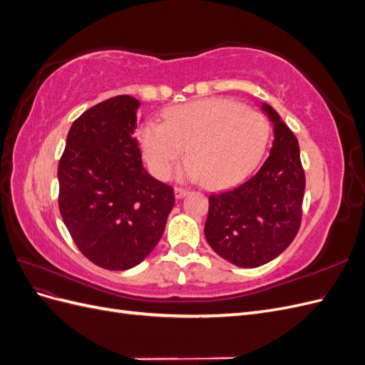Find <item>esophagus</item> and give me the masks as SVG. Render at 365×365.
<instances>
[{"mask_svg":"<svg viewBox=\"0 0 365 365\" xmlns=\"http://www.w3.org/2000/svg\"><path fill=\"white\" fill-rule=\"evenodd\" d=\"M187 193H189V190L182 189V187H175V197H176V200H181V197H184Z\"/></svg>","mask_w":365,"mask_h":365,"instance_id":"34e87169","label":"esophagus"}]
</instances>
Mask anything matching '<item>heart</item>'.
Here are the masks:
<instances>
[{"label": "heart", "mask_w": 365, "mask_h": 365, "mask_svg": "<svg viewBox=\"0 0 365 365\" xmlns=\"http://www.w3.org/2000/svg\"><path fill=\"white\" fill-rule=\"evenodd\" d=\"M271 135L268 118L230 98H204L178 105L164 114V123L148 121L140 141L150 169L169 178L184 148L189 160L181 175L220 189L256 168Z\"/></svg>", "instance_id": "heart-1"}]
</instances>
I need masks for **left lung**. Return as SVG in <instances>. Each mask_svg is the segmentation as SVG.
<instances>
[{
    "label": "left lung",
    "mask_w": 365,
    "mask_h": 365,
    "mask_svg": "<svg viewBox=\"0 0 365 365\" xmlns=\"http://www.w3.org/2000/svg\"><path fill=\"white\" fill-rule=\"evenodd\" d=\"M262 109L274 125L269 157L244 184L210 195L204 228L215 252L242 268L260 267L288 248L303 213L306 178L298 141L275 109Z\"/></svg>",
    "instance_id": "obj_1"
}]
</instances>
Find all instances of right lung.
<instances>
[{
    "instance_id": "1",
    "label": "right lung",
    "mask_w": 365,
    "mask_h": 365,
    "mask_svg": "<svg viewBox=\"0 0 365 365\" xmlns=\"http://www.w3.org/2000/svg\"><path fill=\"white\" fill-rule=\"evenodd\" d=\"M140 102L115 96L74 120L58 165L59 212L76 247L111 271L157 247L175 193L145 170L135 137Z\"/></svg>"
}]
</instances>
